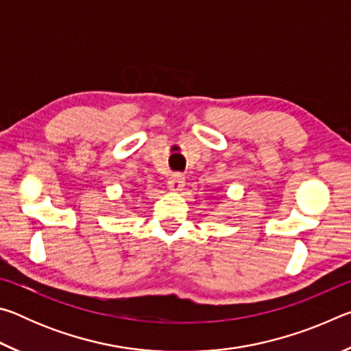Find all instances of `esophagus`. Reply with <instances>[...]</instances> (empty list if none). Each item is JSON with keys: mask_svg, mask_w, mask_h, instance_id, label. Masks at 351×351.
<instances>
[{"mask_svg": "<svg viewBox=\"0 0 351 351\" xmlns=\"http://www.w3.org/2000/svg\"><path fill=\"white\" fill-rule=\"evenodd\" d=\"M167 184L170 190H181L184 187V184H186V180H184V176L181 173H175L169 178Z\"/></svg>", "mask_w": 351, "mask_h": 351, "instance_id": "esophagus-1", "label": "esophagus"}]
</instances>
